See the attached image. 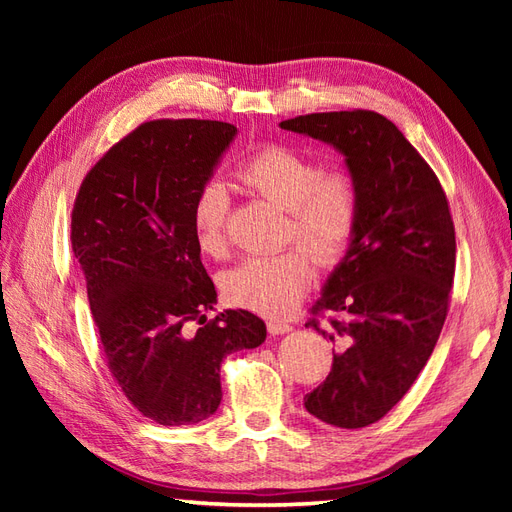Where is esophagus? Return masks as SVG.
Here are the masks:
<instances>
[{
    "label": "esophagus",
    "instance_id": "esophagus-1",
    "mask_svg": "<svg viewBox=\"0 0 512 512\" xmlns=\"http://www.w3.org/2000/svg\"><path fill=\"white\" fill-rule=\"evenodd\" d=\"M267 329L271 335H284L288 331H292V327L288 322H282V320H269L267 322Z\"/></svg>",
    "mask_w": 512,
    "mask_h": 512
}]
</instances>
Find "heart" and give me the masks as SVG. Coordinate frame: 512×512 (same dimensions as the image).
<instances>
[{"mask_svg":"<svg viewBox=\"0 0 512 512\" xmlns=\"http://www.w3.org/2000/svg\"><path fill=\"white\" fill-rule=\"evenodd\" d=\"M237 179L243 190L288 213L286 239L301 243L320 267L337 265L359 222V190L344 168L322 170L305 153L284 145H262L247 156ZM230 194L220 181L198 190L192 226L200 252L224 258L228 252ZM312 280V260L301 247L254 256L222 273L224 297L250 312L280 318L290 314Z\"/></svg>","mask_w":512,"mask_h":512,"instance_id":"b5f03b06","label":"heart"}]
</instances>
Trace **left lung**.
<instances>
[{"instance_id": "1", "label": "left lung", "mask_w": 512, "mask_h": 512, "mask_svg": "<svg viewBox=\"0 0 512 512\" xmlns=\"http://www.w3.org/2000/svg\"><path fill=\"white\" fill-rule=\"evenodd\" d=\"M282 130L331 145L359 190V222L305 327L335 344L333 367L305 410L359 429L408 393L436 348L455 275V226L429 164L393 121L374 111L312 113Z\"/></svg>"}]
</instances>
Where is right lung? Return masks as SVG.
Returning a JSON list of instances; mask_svg holds the SVG:
<instances>
[{
    "instance_id": "obj_1",
    "label": "right lung",
    "mask_w": 512,
    "mask_h": 512,
    "mask_svg": "<svg viewBox=\"0 0 512 512\" xmlns=\"http://www.w3.org/2000/svg\"><path fill=\"white\" fill-rule=\"evenodd\" d=\"M235 136L224 121H147L89 170L72 209V250L108 369L158 425L209 418L222 401L220 363L267 337L245 309L205 316L218 292L200 262L192 209ZM192 319L196 334L184 327Z\"/></svg>"
}]
</instances>
